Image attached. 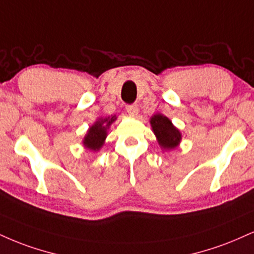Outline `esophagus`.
<instances>
[{"mask_svg":"<svg viewBox=\"0 0 254 254\" xmlns=\"http://www.w3.org/2000/svg\"><path fill=\"white\" fill-rule=\"evenodd\" d=\"M127 112L131 116V117H136L137 114H138V106H137L136 104H133V105H127Z\"/></svg>","mask_w":254,"mask_h":254,"instance_id":"1","label":"esophagus"}]
</instances>
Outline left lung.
I'll use <instances>...</instances> for the list:
<instances>
[{"label":"left lung","mask_w":254,"mask_h":254,"mask_svg":"<svg viewBox=\"0 0 254 254\" xmlns=\"http://www.w3.org/2000/svg\"><path fill=\"white\" fill-rule=\"evenodd\" d=\"M150 124L158 144L163 150H172L180 144L182 138L181 132L166 116L161 114L154 115L150 118Z\"/></svg>","instance_id":"8db88e82"}]
</instances>
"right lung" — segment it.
Returning <instances> with one entry per match:
<instances>
[{
	"mask_svg": "<svg viewBox=\"0 0 254 254\" xmlns=\"http://www.w3.org/2000/svg\"><path fill=\"white\" fill-rule=\"evenodd\" d=\"M117 119L116 116L108 118H99L92 127H90L87 133L82 139V144L86 149L92 151H98L104 145L106 135H108V129L114 122Z\"/></svg>",
	"mask_w": 254,
	"mask_h": 254,
	"instance_id": "add662e5",
	"label": "right lung"
}]
</instances>
